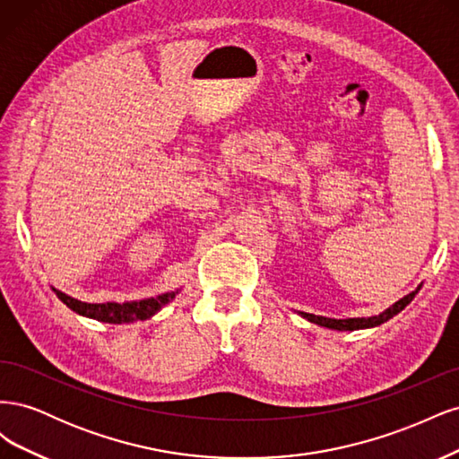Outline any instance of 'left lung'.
I'll list each match as a JSON object with an SVG mask.
<instances>
[{
	"label": "left lung",
	"mask_w": 459,
	"mask_h": 459,
	"mask_svg": "<svg viewBox=\"0 0 459 459\" xmlns=\"http://www.w3.org/2000/svg\"><path fill=\"white\" fill-rule=\"evenodd\" d=\"M421 289V285L411 290L410 295H406L404 299H400L398 302H394L391 308H386L385 312H381L379 316H371V317H346V319H335V317H324V316H316V314H307V312H299L302 317H307L308 322L317 324L327 329H337V331H356V329H368V327H375L385 324L386 319H391L393 316H396L398 312L404 310L408 304L413 300V297L418 295V290Z\"/></svg>",
	"instance_id": "8db88e82"
}]
</instances>
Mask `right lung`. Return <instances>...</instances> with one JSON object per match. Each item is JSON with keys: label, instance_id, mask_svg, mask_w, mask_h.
Wrapping results in <instances>:
<instances>
[{"label": "right lung", "instance_id": "obj_1", "mask_svg": "<svg viewBox=\"0 0 459 459\" xmlns=\"http://www.w3.org/2000/svg\"><path fill=\"white\" fill-rule=\"evenodd\" d=\"M53 290L55 295L59 297V300H63L73 312L97 319V322H105V324H132V322H137V319H149L178 295V290H170V293L159 295L155 299H143V300L122 302V304L118 302L91 304V302H82L78 299L68 297L57 289Z\"/></svg>", "mask_w": 459, "mask_h": 459}]
</instances>
